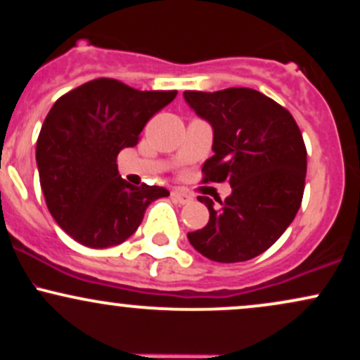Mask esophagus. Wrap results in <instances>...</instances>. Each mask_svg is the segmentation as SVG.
Here are the masks:
<instances>
[{"instance_id":"34e87169","label":"esophagus","mask_w":360,"mask_h":360,"mask_svg":"<svg viewBox=\"0 0 360 360\" xmlns=\"http://www.w3.org/2000/svg\"><path fill=\"white\" fill-rule=\"evenodd\" d=\"M171 196H172V200H174L176 203H179V205H188V203H191V201H193L191 194L179 191V189H174V191L171 193Z\"/></svg>"}]
</instances>
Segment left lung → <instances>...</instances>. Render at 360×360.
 <instances>
[{
    "label": "left lung",
    "mask_w": 360,
    "mask_h": 360,
    "mask_svg": "<svg viewBox=\"0 0 360 360\" xmlns=\"http://www.w3.org/2000/svg\"><path fill=\"white\" fill-rule=\"evenodd\" d=\"M184 100L213 127V152L203 183L229 181L225 201L200 196L210 220L188 233L200 254L214 262L257 257L291 225L307 177V147L295 118L266 94L250 88L214 93L184 91Z\"/></svg>",
    "instance_id": "8db88e82"
}]
</instances>
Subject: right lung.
<instances>
[{
    "instance_id": "right-lung-1",
    "label": "right lung",
    "mask_w": 360,
    "mask_h": 360,
    "mask_svg": "<svg viewBox=\"0 0 360 360\" xmlns=\"http://www.w3.org/2000/svg\"><path fill=\"white\" fill-rule=\"evenodd\" d=\"M177 91H139L100 77L53 103L37 140V167L53 220L76 242L106 249L125 242L147 206L169 196L160 186H134L118 174L117 157Z\"/></svg>"
}]
</instances>
